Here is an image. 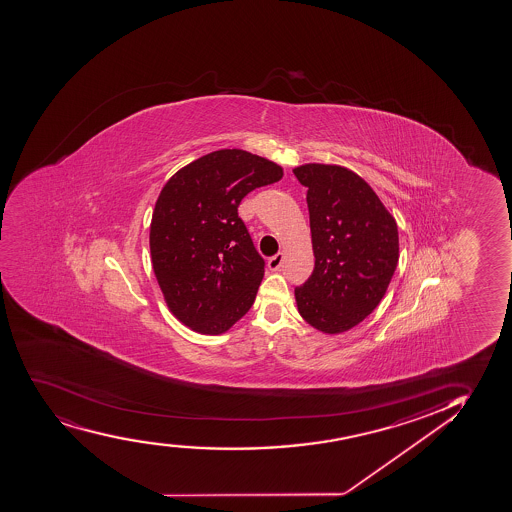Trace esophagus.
<instances>
[{
  "mask_svg": "<svg viewBox=\"0 0 512 512\" xmlns=\"http://www.w3.org/2000/svg\"><path fill=\"white\" fill-rule=\"evenodd\" d=\"M282 263L283 254H275V256H271V258L268 259V268H270L271 271L280 270V266H282Z\"/></svg>",
  "mask_w": 512,
  "mask_h": 512,
  "instance_id": "obj_1",
  "label": "esophagus"
}]
</instances>
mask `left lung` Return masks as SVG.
Returning <instances> with one entry per match:
<instances>
[{"mask_svg":"<svg viewBox=\"0 0 512 512\" xmlns=\"http://www.w3.org/2000/svg\"><path fill=\"white\" fill-rule=\"evenodd\" d=\"M307 188L314 271L295 288L300 316L326 335L371 314L400 258L398 225L364 179L341 165L295 167Z\"/></svg>","mask_w":512,"mask_h":512,"instance_id":"1","label":"left lung"}]
</instances>
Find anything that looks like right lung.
I'll list each match as a JSON object with an SVG mask.
<instances>
[{
    "mask_svg": "<svg viewBox=\"0 0 512 512\" xmlns=\"http://www.w3.org/2000/svg\"><path fill=\"white\" fill-rule=\"evenodd\" d=\"M280 165L225 148L177 171L160 191L150 253L169 311L201 335H222L253 306L265 275L237 208L253 189L280 181Z\"/></svg>",
    "mask_w": 512,
    "mask_h": 512,
    "instance_id": "1",
    "label": "right lung"
}]
</instances>
